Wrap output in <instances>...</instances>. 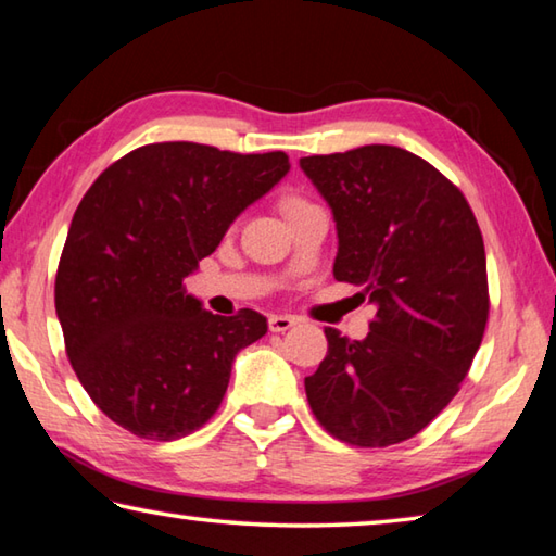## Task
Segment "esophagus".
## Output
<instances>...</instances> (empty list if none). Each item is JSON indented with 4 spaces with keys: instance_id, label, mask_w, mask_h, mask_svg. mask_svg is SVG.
I'll use <instances>...</instances> for the list:
<instances>
[{
    "instance_id": "34e87169",
    "label": "esophagus",
    "mask_w": 556,
    "mask_h": 556,
    "mask_svg": "<svg viewBox=\"0 0 556 556\" xmlns=\"http://www.w3.org/2000/svg\"><path fill=\"white\" fill-rule=\"evenodd\" d=\"M296 324H299V318L289 316V314H271L269 316V331H275V333H285Z\"/></svg>"
}]
</instances>
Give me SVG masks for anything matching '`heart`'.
Instances as JSON below:
<instances>
[{"label":"heart","instance_id":"heart-1","mask_svg":"<svg viewBox=\"0 0 556 556\" xmlns=\"http://www.w3.org/2000/svg\"><path fill=\"white\" fill-rule=\"evenodd\" d=\"M299 205H308L304 199H299V195H289V199L281 201V208H285V213L299 208Z\"/></svg>","mask_w":556,"mask_h":556}]
</instances>
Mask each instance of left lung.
Masks as SVG:
<instances>
[{"label":"left lung","mask_w":556,"mask_h":556,"mask_svg":"<svg viewBox=\"0 0 556 556\" xmlns=\"http://www.w3.org/2000/svg\"><path fill=\"white\" fill-rule=\"evenodd\" d=\"M299 166L331 205L333 277L378 308L363 341L326 328L308 404L345 444H400L454 400L481 348L491 306L481 228L464 193L407 149L368 144Z\"/></svg>","instance_id":"8db88e82"}]
</instances>
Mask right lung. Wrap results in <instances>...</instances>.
Returning a JSON list of instances; mask_svg holds the SVG:
<instances>
[{"mask_svg":"<svg viewBox=\"0 0 556 556\" xmlns=\"http://www.w3.org/2000/svg\"><path fill=\"white\" fill-rule=\"evenodd\" d=\"M287 172L285 152L162 142L122 156L83 195L55 314L80 384L122 429L172 441L220 407L235 355L267 333V318L205 312L184 279Z\"/></svg>","mask_w":556,"mask_h":556,"instance_id":"1","label":"right lung"}]
</instances>
